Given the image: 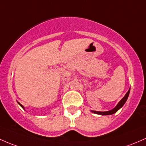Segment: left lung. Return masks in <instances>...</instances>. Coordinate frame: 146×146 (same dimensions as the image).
<instances>
[{
    "label": "left lung",
    "mask_w": 146,
    "mask_h": 146,
    "mask_svg": "<svg viewBox=\"0 0 146 146\" xmlns=\"http://www.w3.org/2000/svg\"><path fill=\"white\" fill-rule=\"evenodd\" d=\"M129 92H130V88H129L128 92H127V94H126V95L124 96V97L119 102V103L117 105V106L115 107L114 109H112V110L107 111V112H98V111H92V112H94V113H96V114H98V115H112V114L115 113V112H117L119 110L124 106V103H126L127 98H128Z\"/></svg>",
    "instance_id": "1"
}]
</instances>
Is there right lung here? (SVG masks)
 Masks as SVG:
<instances>
[{
    "label": "right lung",
    "mask_w": 146,
    "mask_h": 146,
    "mask_svg": "<svg viewBox=\"0 0 146 146\" xmlns=\"http://www.w3.org/2000/svg\"><path fill=\"white\" fill-rule=\"evenodd\" d=\"M19 106H20L21 107H22V108H24V107H23V106H22V105H21V104H20V103H19Z\"/></svg>",
    "instance_id": "right-lung-1"
}]
</instances>
